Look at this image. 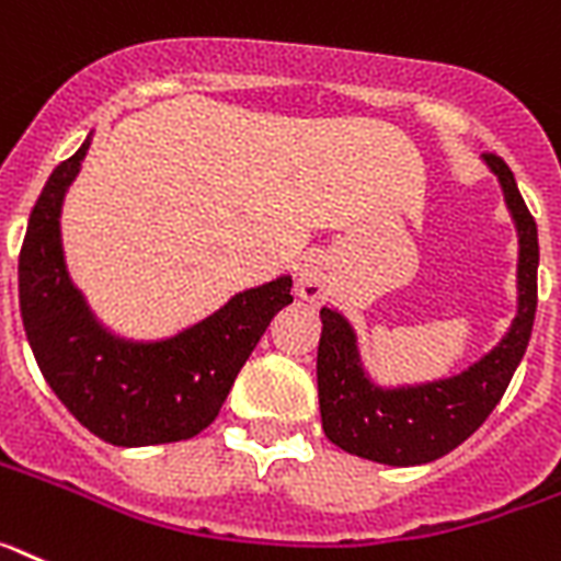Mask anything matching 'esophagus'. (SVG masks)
Masks as SVG:
<instances>
[{"instance_id":"obj_1","label":"esophagus","mask_w":561,"mask_h":561,"mask_svg":"<svg viewBox=\"0 0 561 561\" xmlns=\"http://www.w3.org/2000/svg\"><path fill=\"white\" fill-rule=\"evenodd\" d=\"M329 284V270L327 263L320 257H306V263L300 266L298 275V291L304 300H320L327 295Z\"/></svg>"}]
</instances>
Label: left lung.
<instances>
[{
    "label": "left lung",
    "instance_id": "left-lung-1",
    "mask_svg": "<svg viewBox=\"0 0 561 561\" xmlns=\"http://www.w3.org/2000/svg\"><path fill=\"white\" fill-rule=\"evenodd\" d=\"M519 229V312L500 346L448 380L380 389L357 360L354 332L332 309H320L323 332L318 346V394L323 431L354 457L382 466H423L454 451L496 409L516 366L525 357L536 318V266L539 238L514 181L511 167L485 152Z\"/></svg>",
    "mask_w": 561,
    "mask_h": 561
}]
</instances>
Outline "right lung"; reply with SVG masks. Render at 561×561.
I'll use <instances>...</instances> for the list:
<instances>
[{
	"label": "right lung",
	"mask_w": 561,
	"mask_h": 561,
	"mask_svg": "<svg viewBox=\"0 0 561 561\" xmlns=\"http://www.w3.org/2000/svg\"><path fill=\"white\" fill-rule=\"evenodd\" d=\"M90 138L47 179L19 252V306L47 386L95 437L122 448L190 439L207 428L270 320L291 304V277L234 295L193 329L130 343L99 327L65 270L59 213Z\"/></svg>",
	"instance_id": "obj_1"
}]
</instances>
